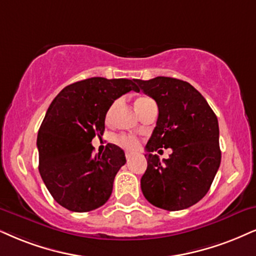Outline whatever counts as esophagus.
Instances as JSON below:
<instances>
[{"label": "esophagus", "instance_id": "1", "mask_svg": "<svg viewBox=\"0 0 256 256\" xmlns=\"http://www.w3.org/2000/svg\"><path fill=\"white\" fill-rule=\"evenodd\" d=\"M132 158H133V153H132V152H127V153H126V159H127L128 162L132 159Z\"/></svg>", "mask_w": 256, "mask_h": 256}]
</instances>
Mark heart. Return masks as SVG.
Segmentation results:
<instances>
[{
  "instance_id": "1",
  "label": "heart",
  "mask_w": 256,
  "mask_h": 256,
  "mask_svg": "<svg viewBox=\"0 0 256 256\" xmlns=\"http://www.w3.org/2000/svg\"><path fill=\"white\" fill-rule=\"evenodd\" d=\"M152 103H154V100L150 98V97L140 96L138 97L136 100H135V108H136L138 114H141L148 106H150V104ZM116 106H118V102H115L112 106H110L109 112L106 114V120L112 118V116L114 115V112H115L116 110ZM118 142L126 148H135L138 144V141L136 138L133 136H124V135H122V136L118 138Z\"/></svg>"
}]
</instances>
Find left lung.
<instances>
[{
    "label": "left lung",
    "instance_id": "obj_1",
    "mask_svg": "<svg viewBox=\"0 0 256 256\" xmlns=\"http://www.w3.org/2000/svg\"><path fill=\"white\" fill-rule=\"evenodd\" d=\"M138 91L156 100L159 116L144 154V198L168 211L190 208L209 191L220 164V129L206 100L188 82L171 77L136 80ZM172 148L160 162L154 150Z\"/></svg>",
    "mask_w": 256,
    "mask_h": 256
}]
</instances>
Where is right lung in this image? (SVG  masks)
I'll use <instances>...</instances> for the list:
<instances>
[{"label": "right lung", "instance_id": "right-lung-1", "mask_svg": "<svg viewBox=\"0 0 256 256\" xmlns=\"http://www.w3.org/2000/svg\"><path fill=\"white\" fill-rule=\"evenodd\" d=\"M135 82L88 78L64 88L47 109L36 140L39 172L65 209L88 212L109 200L116 173L126 164L124 152L108 144L102 154L94 156L91 141L103 134L114 100L138 91Z\"/></svg>", "mask_w": 256, "mask_h": 256}]
</instances>
